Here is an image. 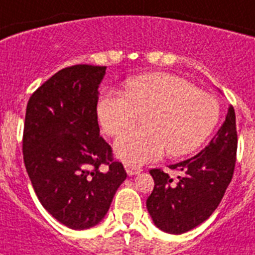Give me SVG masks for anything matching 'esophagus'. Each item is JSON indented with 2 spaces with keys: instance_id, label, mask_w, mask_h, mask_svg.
Wrapping results in <instances>:
<instances>
[{
  "instance_id": "1",
  "label": "esophagus",
  "mask_w": 255,
  "mask_h": 255,
  "mask_svg": "<svg viewBox=\"0 0 255 255\" xmlns=\"http://www.w3.org/2000/svg\"><path fill=\"white\" fill-rule=\"evenodd\" d=\"M124 168H126V171H127V174L129 175V176H132V175H137L140 174L141 168L137 167V166H133V164H124Z\"/></svg>"
}]
</instances>
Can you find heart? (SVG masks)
<instances>
[{"mask_svg": "<svg viewBox=\"0 0 255 255\" xmlns=\"http://www.w3.org/2000/svg\"><path fill=\"white\" fill-rule=\"evenodd\" d=\"M140 114H146L145 127L124 133L115 144L118 157L133 166L157 159L166 149L171 157L198 149L217 127L220 109L210 93L166 72L136 76L128 81L127 95L105 91L98 100V121L113 137L134 126Z\"/></svg>", "mask_w": 255, "mask_h": 255, "instance_id": "1", "label": "heart"}]
</instances>
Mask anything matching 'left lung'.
Instances as JSON below:
<instances>
[{"label": "left lung", "instance_id": "left-lung-1", "mask_svg": "<svg viewBox=\"0 0 255 255\" xmlns=\"http://www.w3.org/2000/svg\"><path fill=\"white\" fill-rule=\"evenodd\" d=\"M236 151V115L230 106L226 121L204 150L171 164L170 168L181 171L176 183L159 168L150 170L154 189L146 207L154 224L163 232L181 235L204 223L232 180Z\"/></svg>", "mask_w": 255, "mask_h": 255}]
</instances>
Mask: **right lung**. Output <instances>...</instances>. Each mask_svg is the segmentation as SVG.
<instances>
[{"label": "right lung", "instance_id": "obj_1", "mask_svg": "<svg viewBox=\"0 0 255 255\" xmlns=\"http://www.w3.org/2000/svg\"><path fill=\"white\" fill-rule=\"evenodd\" d=\"M105 74V66L63 68L29 97L25 110L23 158L29 180L45 210L71 230L100 223L127 177L100 136L98 87Z\"/></svg>", "mask_w": 255, "mask_h": 255}]
</instances>
